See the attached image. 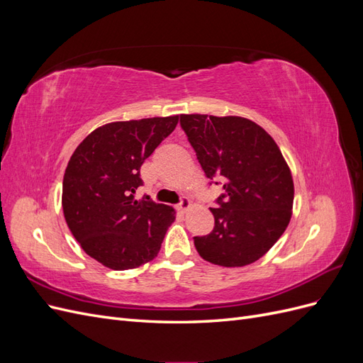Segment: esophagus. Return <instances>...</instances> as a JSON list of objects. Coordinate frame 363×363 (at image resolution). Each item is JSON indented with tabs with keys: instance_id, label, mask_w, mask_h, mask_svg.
I'll use <instances>...</instances> for the list:
<instances>
[{
	"instance_id": "1",
	"label": "esophagus",
	"mask_w": 363,
	"mask_h": 363,
	"mask_svg": "<svg viewBox=\"0 0 363 363\" xmlns=\"http://www.w3.org/2000/svg\"><path fill=\"white\" fill-rule=\"evenodd\" d=\"M191 201L189 200H186V199H183L182 201H180V204H177V211L180 212V213H186L191 208Z\"/></svg>"
}]
</instances>
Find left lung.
I'll return each instance as SVG.
<instances>
[{"instance_id": "1", "label": "left lung", "mask_w": 363, "mask_h": 363, "mask_svg": "<svg viewBox=\"0 0 363 363\" xmlns=\"http://www.w3.org/2000/svg\"><path fill=\"white\" fill-rule=\"evenodd\" d=\"M180 124L207 179L224 194L211 208L215 227L195 236L199 255L236 268L259 260L286 230L294 180L279 145L265 130L240 116L182 115Z\"/></svg>"}]
</instances>
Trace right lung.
<instances>
[{"label":"right lung","instance_id":"right-lung-1","mask_svg":"<svg viewBox=\"0 0 363 363\" xmlns=\"http://www.w3.org/2000/svg\"><path fill=\"white\" fill-rule=\"evenodd\" d=\"M179 123V115L118 121L75 148L63 175L62 207L74 238L101 265L133 269L157 256L175 211L140 201V167Z\"/></svg>","mask_w":363,"mask_h":363}]
</instances>
